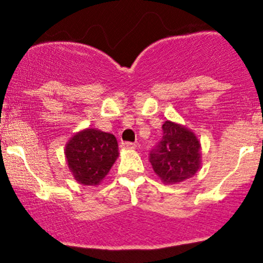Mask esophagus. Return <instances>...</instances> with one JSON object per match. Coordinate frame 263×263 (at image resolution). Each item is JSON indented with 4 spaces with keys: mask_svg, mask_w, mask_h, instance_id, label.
Returning <instances> with one entry per match:
<instances>
[{
    "mask_svg": "<svg viewBox=\"0 0 263 263\" xmlns=\"http://www.w3.org/2000/svg\"><path fill=\"white\" fill-rule=\"evenodd\" d=\"M121 146L123 148H127V150H132V148H136L137 145L135 142H122Z\"/></svg>",
    "mask_w": 263,
    "mask_h": 263,
    "instance_id": "34e87169",
    "label": "esophagus"
}]
</instances>
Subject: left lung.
Segmentation results:
<instances>
[{"label": "left lung", "instance_id": "obj_1", "mask_svg": "<svg viewBox=\"0 0 263 263\" xmlns=\"http://www.w3.org/2000/svg\"><path fill=\"white\" fill-rule=\"evenodd\" d=\"M150 163L165 184H178L192 178L201 168L200 140L185 126L165 121L163 139L150 153Z\"/></svg>", "mask_w": 263, "mask_h": 263}]
</instances>
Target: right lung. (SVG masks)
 <instances>
[{"label":"right lung","mask_w":263,"mask_h":263,"mask_svg":"<svg viewBox=\"0 0 263 263\" xmlns=\"http://www.w3.org/2000/svg\"><path fill=\"white\" fill-rule=\"evenodd\" d=\"M66 161L75 181L97 185L109 173L119 155L115 135L97 128L76 132L65 148Z\"/></svg>","instance_id":"add662e5"}]
</instances>
